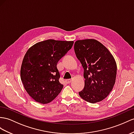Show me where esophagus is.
<instances>
[{"label": "esophagus", "mask_w": 134, "mask_h": 134, "mask_svg": "<svg viewBox=\"0 0 134 134\" xmlns=\"http://www.w3.org/2000/svg\"><path fill=\"white\" fill-rule=\"evenodd\" d=\"M71 81H72V80H71V79H67V80H66V82L67 83H68V84L70 83Z\"/></svg>", "instance_id": "obj_1"}]
</instances>
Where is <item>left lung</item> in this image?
Returning a JSON list of instances; mask_svg holds the SVG:
<instances>
[{
  "instance_id": "left-lung-1",
  "label": "left lung",
  "mask_w": 134,
  "mask_h": 134,
  "mask_svg": "<svg viewBox=\"0 0 134 134\" xmlns=\"http://www.w3.org/2000/svg\"><path fill=\"white\" fill-rule=\"evenodd\" d=\"M75 53L84 68V88L79 94L88 102L94 104L108 96L115 83L116 63L114 57L97 40H77Z\"/></svg>"
}]
</instances>
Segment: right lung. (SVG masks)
<instances>
[{"instance_id":"right-lung-1","label":"right lung","mask_w":134,"mask_h":134,"mask_svg":"<svg viewBox=\"0 0 134 134\" xmlns=\"http://www.w3.org/2000/svg\"><path fill=\"white\" fill-rule=\"evenodd\" d=\"M74 41L47 40L26 51L20 70L22 83L33 100L42 104L54 100L63 89L57 65L73 46Z\"/></svg>"}]
</instances>
